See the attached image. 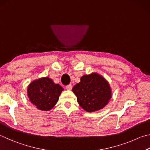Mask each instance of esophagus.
Returning <instances> with one entry per match:
<instances>
[{
    "label": "esophagus",
    "instance_id": "esophagus-1",
    "mask_svg": "<svg viewBox=\"0 0 150 150\" xmlns=\"http://www.w3.org/2000/svg\"><path fill=\"white\" fill-rule=\"evenodd\" d=\"M72 86L71 84H69V85L66 86V89H67V90H72Z\"/></svg>",
    "mask_w": 150,
    "mask_h": 150
}]
</instances>
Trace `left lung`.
I'll return each mask as SVG.
<instances>
[{
    "label": "left lung",
    "instance_id": "1",
    "mask_svg": "<svg viewBox=\"0 0 150 150\" xmlns=\"http://www.w3.org/2000/svg\"><path fill=\"white\" fill-rule=\"evenodd\" d=\"M72 92L86 111L95 112L104 108L112 98L111 86L103 76L97 72L83 75L74 86Z\"/></svg>",
    "mask_w": 150,
    "mask_h": 150
}]
</instances>
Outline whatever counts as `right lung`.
<instances>
[{
	"label": "right lung",
	"instance_id": "obj_1",
	"mask_svg": "<svg viewBox=\"0 0 150 150\" xmlns=\"http://www.w3.org/2000/svg\"><path fill=\"white\" fill-rule=\"evenodd\" d=\"M63 90L59 83H55L50 78L42 77L33 80L28 85L27 96L37 109L49 111L57 104Z\"/></svg>",
	"mask_w": 150,
	"mask_h": 150
}]
</instances>
